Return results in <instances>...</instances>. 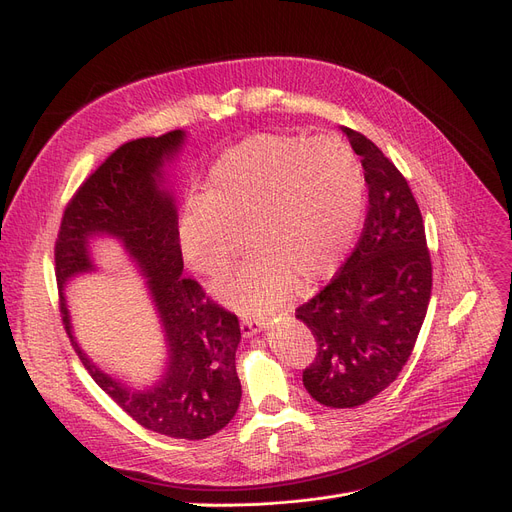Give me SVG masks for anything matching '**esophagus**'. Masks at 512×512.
Returning <instances> with one entry per match:
<instances>
[{"instance_id": "34e87169", "label": "esophagus", "mask_w": 512, "mask_h": 512, "mask_svg": "<svg viewBox=\"0 0 512 512\" xmlns=\"http://www.w3.org/2000/svg\"><path fill=\"white\" fill-rule=\"evenodd\" d=\"M262 325L264 323L260 319H256V317H243L241 319V334L245 338H250V336H254V334H258L262 330Z\"/></svg>"}]
</instances>
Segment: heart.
I'll return each instance as SVG.
<instances>
[{"instance_id": "obj_1", "label": "heart", "mask_w": 512, "mask_h": 512, "mask_svg": "<svg viewBox=\"0 0 512 512\" xmlns=\"http://www.w3.org/2000/svg\"><path fill=\"white\" fill-rule=\"evenodd\" d=\"M363 203L361 159L340 134H254L214 163L206 197L187 201L180 250L193 271L212 277L239 256L248 237L254 254L218 279L214 294L241 313H264L294 283L306 290L336 271Z\"/></svg>"}]
</instances>
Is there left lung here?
Here are the masks:
<instances>
[{"label": "left lung", "instance_id": "left-lung-1", "mask_svg": "<svg viewBox=\"0 0 512 512\" xmlns=\"http://www.w3.org/2000/svg\"><path fill=\"white\" fill-rule=\"evenodd\" d=\"M365 170L367 208L353 254L296 309L315 336L304 388L321 405L357 407L395 382L410 359L433 288L424 222L395 163L363 134L342 128Z\"/></svg>", "mask_w": 512, "mask_h": 512}]
</instances>
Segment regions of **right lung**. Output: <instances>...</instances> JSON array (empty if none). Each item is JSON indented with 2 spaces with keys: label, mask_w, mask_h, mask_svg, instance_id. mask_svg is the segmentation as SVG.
<instances>
[{
  "label": "right lung",
  "mask_w": 512,
  "mask_h": 512,
  "mask_svg": "<svg viewBox=\"0 0 512 512\" xmlns=\"http://www.w3.org/2000/svg\"><path fill=\"white\" fill-rule=\"evenodd\" d=\"M185 132L136 138L113 151L67 203L54 248L56 281L94 271L92 235H111L147 277V288L168 342V365L157 384L136 391L115 380L79 349L60 292V317L77 357L94 382L128 416L153 433L199 441L227 426L241 401L235 351L239 319L182 275L174 197L161 189L163 161L174 157Z\"/></svg>",
  "instance_id": "1"
}]
</instances>
